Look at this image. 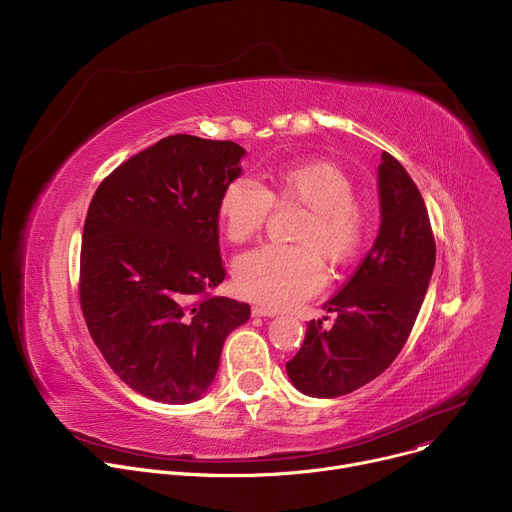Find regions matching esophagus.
<instances>
[{
	"mask_svg": "<svg viewBox=\"0 0 512 512\" xmlns=\"http://www.w3.org/2000/svg\"><path fill=\"white\" fill-rule=\"evenodd\" d=\"M251 314L257 316V318H273L277 312H275V310H269V308H265V306H253Z\"/></svg>",
	"mask_w": 512,
	"mask_h": 512,
	"instance_id": "esophagus-1",
	"label": "esophagus"
}]
</instances>
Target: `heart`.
<instances>
[{
  "instance_id": "heart-1",
  "label": "heart",
  "mask_w": 512,
  "mask_h": 512,
  "mask_svg": "<svg viewBox=\"0 0 512 512\" xmlns=\"http://www.w3.org/2000/svg\"><path fill=\"white\" fill-rule=\"evenodd\" d=\"M273 200L310 210L296 233L302 245H263L233 263V283L251 302L279 310L302 302L324 285L320 253L334 265L356 257L364 241V214L354 184L332 162H300L273 170L267 188L249 176L231 180L218 198V221L231 243H245L265 223Z\"/></svg>"
}]
</instances>
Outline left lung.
Instances as JSON below:
<instances>
[{"label": "left lung", "mask_w": 512, "mask_h": 512, "mask_svg": "<svg viewBox=\"0 0 512 512\" xmlns=\"http://www.w3.org/2000/svg\"><path fill=\"white\" fill-rule=\"evenodd\" d=\"M381 227L373 249L324 304L330 330L310 320L298 354L285 364L294 387L320 399L371 383L397 358L417 320L435 265V241L421 192L387 152L377 170Z\"/></svg>", "instance_id": "obj_1"}]
</instances>
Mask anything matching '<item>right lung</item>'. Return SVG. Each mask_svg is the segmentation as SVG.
<instances>
[{
    "label": "right lung",
    "mask_w": 512,
    "mask_h": 512,
    "mask_svg": "<svg viewBox=\"0 0 512 512\" xmlns=\"http://www.w3.org/2000/svg\"><path fill=\"white\" fill-rule=\"evenodd\" d=\"M235 141L168 135L115 168L83 229L81 308L103 358L135 393L198 401L249 304L210 298L223 283L218 198L241 176Z\"/></svg>",
    "instance_id": "add662e5"
}]
</instances>
